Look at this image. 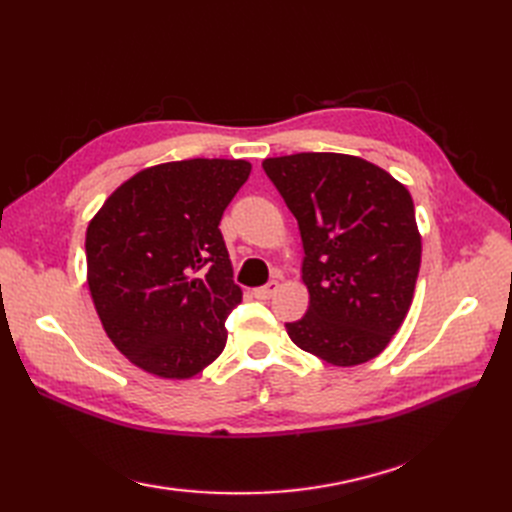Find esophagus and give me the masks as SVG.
<instances>
[{"instance_id":"34e87169","label":"esophagus","mask_w":512,"mask_h":512,"mask_svg":"<svg viewBox=\"0 0 512 512\" xmlns=\"http://www.w3.org/2000/svg\"><path fill=\"white\" fill-rule=\"evenodd\" d=\"M277 288H280V284H277V282H269V284H265V286L254 288V297L260 299V301H267V299H271L273 294L277 292Z\"/></svg>"}]
</instances>
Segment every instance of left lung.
<instances>
[{
	"label": "left lung",
	"mask_w": 512,
	"mask_h": 512,
	"mask_svg": "<svg viewBox=\"0 0 512 512\" xmlns=\"http://www.w3.org/2000/svg\"><path fill=\"white\" fill-rule=\"evenodd\" d=\"M297 218L307 314L286 331L335 367L378 356L404 322L421 269L412 196L384 168L346 153L262 162Z\"/></svg>",
	"instance_id": "obj_1"
}]
</instances>
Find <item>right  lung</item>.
I'll return each mask as SVG.
<instances>
[{
    "instance_id": "obj_1",
    "label": "right lung",
    "mask_w": 512,
    "mask_h": 512,
    "mask_svg": "<svg viewBox=\"0 0 512 512\" xmlns=\"http://www.w3.org/2000/svg\"><path fill=\"white\" fill-rule=\"evenodd\" d=\"M250 170L220 158L149 166L91 218V299L108 339L147 374L188 380L222 354L243 292L218 226Z\"/></svg>"
}]
</instances>
